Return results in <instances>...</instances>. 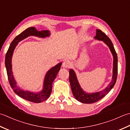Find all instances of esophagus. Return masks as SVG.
<instances>
[{
  "label": "esophagus",
  "instance_id": "1",
  "mask_svg": "<svg viewBox=\"0 0 130 130\" xmlns=\"http://www.w3.org/2000/svg\"><path fill=\"white\" fill-rule=\"evenodd\" d=\"M62 66L64 68H69L71 66V63L69 60H65V61L63 63Z\"/></svg>",
  "mask_w": 130,
  "mask_h": 130
}]
</instances>
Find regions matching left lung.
<instances>
[{
	"label": "left lung",
	"mask_w": 130,
	"mask_h": 130,
	"mask_svg": "<svg viewBox=\"0 0 130 130\" xmlns=\"http://www.w3.org/2000/svg\"><path fill=\"white\" fill-rule=\"evenodd\" d=\"M95 39L104 41L109 46L110 51L112 52L114 58L113 78L110 84L103 90L95 92V93L87 94L81 88L80 85L78 83L75 72L72 70H70V71H69V73H70L69 80H70L71 89H72L73 96L78 101L83 103H86V104H91V103H95L105 96L115 86L117 78L118 58L117 53H116L112 41L104 32L100 30L99 29H96V36L95 37Z\"/></svg>",
	"instance_id": "8db88e82"
}]
</instances>
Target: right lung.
<instances>
[{
	"instance_id": "add662e5",
	"label": "right lung",
	"mask_w": 130,
	"mask_h": 130,
	"mask_svg": "<svg viewBox=\"0 0 130 130\" xmlns=\"http://www.w3.org/2000/svg\"><path fill=\"white\" fill-rule=\"evenodd\" d=\"M31 35L45 38V37L48 36L49 35V32L47 30H42L41 31H39L36 30V28L34 27H29L26 29L22 32H21L15 37L14 39L12 41L6 55L5 64H6L8 78L9 84L15 93L21 98L26 100H28L29 102L39 103L46 100L49 97L52 92L53 82L56 77L58 72L60 70L62 63H59L57 66H55V67L50 69L47 72L45 77L44 89L40 92L35 94L28 91H23V90L19 88L16 85V83H15V81L14 80L13 76L11 64L12 57L15 47L16 46L18 42Z\"/></svg>"
}]
</instances>
